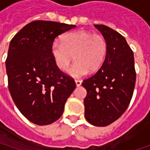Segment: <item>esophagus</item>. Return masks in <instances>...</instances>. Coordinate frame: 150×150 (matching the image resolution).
Returning a JSON list of instances; mask_svg holds the SVG:
<instances>
[{
    "label": "esophagus",
    "mask_w": 150,
    "mask_h": 150,
    "mask_svg": "<svg viewBox=\"0 0 150 150\" xmlns=\"http://www.w3.org/2000/svg\"><path fill=\"white\" fill-rule=\"evenodd\" d=\"M75 83H76V86L79 87L82 84V81L81 80H75Z\"/></svg>",
    "instance_id": "esophagus-1"
}]
</instances>
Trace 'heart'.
<instances>
[{"instance_id":"b5f03b06","label":"heart","mask_w":150,"mask_h":150,"mask_svg":"<svg viewBox=\"0 0 150 150\" xmlns=\"http://www.w3.org/2000/svg\"><path fill=\"white\" fill-rule=\"evenodd\" d=\"M107 41L100 34L88 31H76L64 35L62 43L54 42L51 47V55L56 67L65 71L70 62L75 60L68 70L72 77H81L97 71L103 63L107 53Z\"/></svg>"}]
</instances>
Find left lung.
Returning <instances> with one entry per match:
<instances>
[{
	"mask_svg": "<svg viewBox=\"0 0 150 150\" xmlns=\"http://www.w3.org/2000/svg\"><path fill=\"white\" fill-rule=\"evenodd\" d=\"M107 41L106 57L98 71L84 79L85 118L94 126L104 127L124 113L135 86L134 52L125 38L104 25H94Z\"/></svg>",
	"mask_w": 150,
	"mask_h": 150,
	"instance_id": "left-lung-1",
	"label": "left lung"
}]
</instances>
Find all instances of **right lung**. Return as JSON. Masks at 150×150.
<instances>
[{"mask_svg": "<svg viewBox=\"0 0 150 150\" xmlns=\"http://www.w3.org/2000/svg\"><path fill=\"white\" fill-rule=\"evenodd\" d=\"M76 27L50 21H34L11 39L6 60L8 88L20 112L29 121L47 125L60 118L76 88L74 79L52 60L55 38Z\"/></svg>", "mask_w": 150, "mask_h": 150, "instance_id": "right-lung-1", "label": "right lung"}]
</instances>
